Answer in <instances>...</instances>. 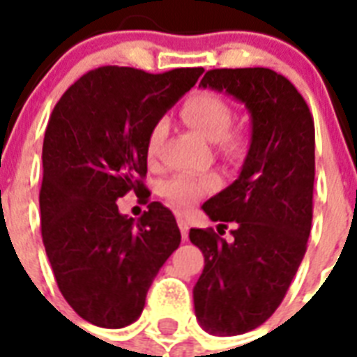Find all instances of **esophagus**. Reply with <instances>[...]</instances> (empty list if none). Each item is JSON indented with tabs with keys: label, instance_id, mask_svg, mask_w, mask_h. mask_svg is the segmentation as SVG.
<instances>
[{
	"label": "esophagus",
	"instance_id": "34e87169",
	"mask_svg": "<svg viewBox=\"0 0 357 357\" xmlns=\"http://www.w3.org/2000/svg\"><path fill=\"white\" fill-rule=\"evenodd\" d=\"M178 226L179 231H181V237L187 238V235H189V222H187V218L181 213H178Z\"/></svg>",
	"mask_w": 357,
	"mask_h": 357
}]
</instances>
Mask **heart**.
I'll return each mask as SVG.
<instances>
[{
    "instance_id": "heart-1",
    "label": "heart",
    "mask_w": 357,
    "mask_h": 357,
    "mask_svg": "<svg viewBox=\"0 0 357 357\" xmlns=\"http://www.w3.org/2000/svg\"><path fill=\"white\" fill-rule=\"evenodd\" d=\"M181 116L185 123L204 135L206 139L215 140L218 151L226 159L235 161L241 159L246 151V133L238 128H229L234 122V109L215 92H198L192 94L181 105ZM165 122H155L148 133L146 151L148 157L155 159L157 151L165 139ZM218 179L213 176H192V174H178L162 185V192L168 200L178 206H192L209 190L217 189Z\"/></svg>"
}]
</instances>
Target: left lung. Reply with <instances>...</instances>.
I'll list each match as a JSON object with an SVG mask.
<instances>
[{
    "label": "left lung",
    "mask_w": 357,
    "mask_h": 357,
    "mask_svg": "<svg viewBox=\"0 0 357 357\" xmlns=\"http://www.w3.org/2000/svg\"><path fill=\"white\" fill-rule=\"evenodd\" d=\"M200 86L246 105L252 140L238 178L202 206L213 228L189 231L206 257L195 311L207 332L238 335L261 326L282 304L307 248L313 218L315 123L294 85L268 68L209 70Z\"/></svg>",
    "instance_id": "1"
}]
</instances>
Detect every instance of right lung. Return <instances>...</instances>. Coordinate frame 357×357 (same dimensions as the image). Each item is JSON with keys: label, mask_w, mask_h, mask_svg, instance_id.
I'll list each match as a JSON object with an SVG mask.
<instances>
[{"label": "right lung", "mask_w": 357, "mask_h": 357, "mask_svg": "<svg viewBox=\"0 0 357 357\" xmlns=\"http://www.w3.org/2000/svg\"><path fill=\"white\" fill-rule=\"evenodd\" d=\"M202 72L102 66L75 81L50 116L38 198L42 243L59 291L91 324L137 321L153 278L181 243L161 202H150L135 220L116 200L133 190L148 202V133Z\"/></svg>", "instance_id": "1"}]
</instances>
